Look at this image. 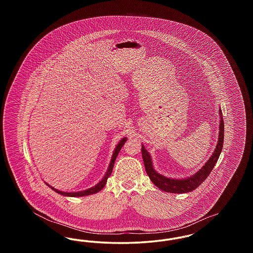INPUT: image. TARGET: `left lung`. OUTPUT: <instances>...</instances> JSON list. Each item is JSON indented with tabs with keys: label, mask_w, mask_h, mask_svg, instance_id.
I'll return each mask as SVG.
<instances>
[{
	"label": "left lung",
	"mask_w": 253,
	"mask_h": 253,
	"mask_svg": "<svg viewBox=\"0 0 253 253\" xmlns=\"http://www.w3.org/2000/svg\"><path fill=\"white\" fill-rule=\"evenodd\" d=\"M219 116H220V123H219V136H218V142L216 148L214 149V152L212 153L211 157L209 158V160L205 163L204 166L200 169L197 172H195L193 175L190 177L176 179V178H170L166 177L160 173H158L157 170L154 169L152 157L148 151L145 149L144 145L141 146V153L143 157L145 169L147 174L149 175L151 181L162 190L163 192L171 193H185L189 192H193L197 187H199L200 184H202L206 178L210 175L212 169L214 168L216 164L217 160L220 157V154L222 152L223 143H224V121H223V115L222 110L219 109Z\"/></svg>",
	"instance_id": "obj_1"
}]
</instances>
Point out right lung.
<instances>
[{"label": "right lung", "mask_w": 253, "mask_h": 253, "mask_svg": "<svg viewBox=\"0 0 253 253\" xmlns=\"http://www.w3.org/2000/svg\"><path fill=\"white\" fill-rule=\"evenodd\" d=\"M126 140H127V137H123L122 139H121V141L119 142V144L117 145V147L115 148L114 154H113V156H112V159H111V162H110V164H109L108 169H107V171H106L105 175H104V176H103V178H102L101 180L99 181L96 185H95L94 187H92V188H90V189H87V190H84V191H81V192L66 193V192H61V191H59V190L55 189L54 187H51V186L48 185L47 183H45V184H46L47 186H49L53 191H55L56 193H58L59 194H61V195H64V196H70V197H81V196H87V195H91V194L98 193L99 191H101V190L104 188V186H105V184H106V182H107V179H108L109 176L111 175V173H112V171H113V168H114V164H115L116 158L118 157V155H119V153H120V151H121L122 146H123L124 143L126 142Z\"/></svg>", "instance_id": "obj_1"}]
</instances>
